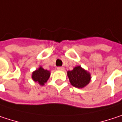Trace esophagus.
<instances>
[{"label": "esophagus", "instance_id": "esophagus-1", "mask_svg": "<svg viewBox=\"0 0 122 122\" xmlns=\"http://www.w3.org/2000/svg\"><path fill=\"white\" fill-rule=\"evenodd\" d=\"M64 69H65V68H64L63 67H58V68H57V70H58V71H64Z\"/></svg>", "mask_w": 122, "mask_h": 122}]
</instances>
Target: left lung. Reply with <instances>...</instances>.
<instances>
[{
	"label": "left lung",
	"instance_id": "1",
	"mask_svg": "<svg viewBox=\"0 0 122 122\" xmlns=\"http://www.w3.org/2000/svg\"><path fill=\"white\" fill-rule=\"evenodd\" d=\"M67 75L72 86L80 89L88 85L92 79L90 72L84 69L80 66L75 67L72 71H68Z\"/></svg>",
	"mask_w": 122,
	"mask_h": 122
}]
</instances>
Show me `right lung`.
I'll list each match as a JSON object with an SVG mask.
<instances>
[{"label": "right lung", "mask_w": 122, "mask_h": 122, "mask_svg": "<svg viewBox=\"0 0 122 122\" xmlns=\"http://www.w3.org/2000/svg\"><path fill=\"white\" fill-rule=\"evenodd\" d=\"M51 72L47 70H45L42 66H40L36 71L32 72V80L38 83L40 86H44L50 78Z\"/></svg>", "instance_id": "obj_1"}]
</instances>
